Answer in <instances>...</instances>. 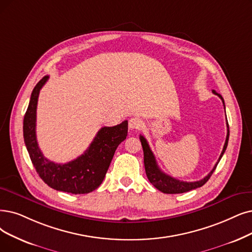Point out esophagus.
<instances>
[{"label": "esophagus", "mask_w": 252, "mask_h": 252, "mask_svg": "<svg viewBox=\"0 0 252 252\" xmlns=\"http://www.w3.org/2000/svg\"><path fill=\"white\" fill-rule=\"evenodd\" d=\"M143 120L139 119L137 117L135 118H131L129 120V128L132 129V130H137V129H140L143 126Z\"/></svg>", "instance_id": "esophagus-1"}]
</instances>
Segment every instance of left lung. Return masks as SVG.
<instances>
[{"instance_id":"1","label":"left lung","mask_w":252,"mask_h":252,"mask_svg":"<svg viewBox=\"0 0 252 252\" xmlns=\"http://www.w3.org/2000/svg\"><path fill=\"white\" fill-rule=\"evenodd\" d=\"M213 93L218 95L219 98L222 100V102L224 104L223 98L221 97V95L217 94L214 90ZM227 126V134H226V139L225 143L223 146V150L222 152L220 154V157L217 161V163L215 164V166L213 167V169L202 180L199 181H195V182H184V181H180L178 179H175L173 177H170L168 175H166L165 173H163L161 170L156 162L155 156L153 154L152 151L150 149V146L147 142V139L143 136L139 135V139L140 143H142L143 146V150H144V163H145V169H146V175L149 179V181L152 183L158 190H160L161 192L163 193H167V194H175V193H183V192H187V191H190L192 189L202 187L204 184L207 183V181L210 179V177L212 176L213 172L215 170L218 162L220 161L221 157L224 154L226 147H227V143H228V137H229V129H228V123H226Z\"/></svg>"}]
</instances>
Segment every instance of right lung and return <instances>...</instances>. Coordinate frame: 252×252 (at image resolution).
<instances>
[{
	"instance_id": "right-lung-1",
	"label": "right lung",
	"mask_w": 252,
	"mask_h": 252,
	"mask_svg": "<svg viewBox=\"0 0 252 252\" xmlns=\"http://www.w3.org/2000/svg\"><path fill=\"white\" fill-rule=\"evenodd\" d=\"M44 76L35 86L24 118V139L36 172L44 182L59 191L85 194L102 183L118 146L127 136L128 122L102 127L86 152L67 163H55L40 150L36 137V110L40 90L47 82Z\"/></svg>"
}]
</instances>
